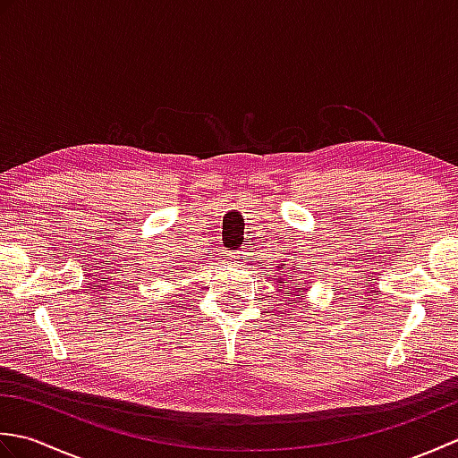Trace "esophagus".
<instances>
[{"label": "esophagus", "instance_id": "1", "mask_svg": "<svg viewBox=\"0 0 458 458\" xmlns=\"http://www.w3.org/2000/svg\"><path fill=\"white\" fill-rule=\"evenodd\" d=\"M246 258H248V251L246 250H236L234 254H232V259L238 261V264H242V261H244Z\"/></svg>", "mask_w": 458, "mask_h": 458}]
</instances>
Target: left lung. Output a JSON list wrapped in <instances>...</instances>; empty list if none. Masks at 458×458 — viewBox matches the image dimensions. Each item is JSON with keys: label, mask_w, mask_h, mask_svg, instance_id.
<instances>
[{"label": "left lung", "mask_w": 458, "mask_h": 458, "mask_svg": "<svg viewBox=\"0 0 458 458\" xmlns=\"http://www.w3.org/2000/svg\"><path fill=\"white\" fill-rule=\"evenodd\" d=\"M295 266H297L295 261H291V266L279 264L277 266V279H276L277 285H279V291H287L285 295L291 301H299V291H297L299 284H297V279H293L299 274V267L295 269Z\"/></svg>", "instance_id": "left-lung-1"}]
</instances>
